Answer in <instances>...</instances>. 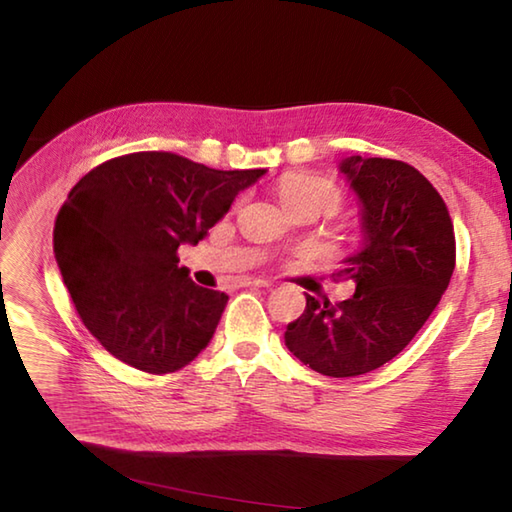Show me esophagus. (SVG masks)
I'll use <instances>...</instances> for the list:
<instances>
[{
    "label": "esophagus",
    "mask_w": 512,
    "mask_h": 512,
    "mask_svg": "<svg viewBox=\"0 0 512 512\" xmlns=\"http://www.w3.org/2000/svg\"><path fill=\"white\" fill-rule=\"evenodd\" d=\"M239 286H244V288H270L273 284H270V281H264V279L248 277V279H242V284H239Z\"/></svg>",
    "instance_id": "34e87169"
}]
</instances>
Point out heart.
<instances>
[{"label":"heart","instance_id":"b5f03b06","mask_svg":"<svg viewBox=\"0 0 512 512\" xmlns=\"http://www.w3.org/2000/svg\"><path fill=\"white\" fill-rule=\"evenodd\" d=\"M275 198L284 213L310 211L314 215L334 213L341 204V191L328 178L317 173H288L275 187Z\"/></svg>","mask_w":512,"mask_h":512}]
</instances>
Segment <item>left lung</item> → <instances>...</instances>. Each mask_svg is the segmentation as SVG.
<instances>
[{
    "label": "left lung",
    "mask_w": 512,
    "mask_h": 512,
    "mask_svg": "<svg viewBox=\"0 0 512 512\" xmlns=\"http://www.w3.org/2000/svg\"><path fill=\"white\" fill-rule=\"evenodd\" d=\"M339 169L363 204V246L334 277L356 292L336 303L306 295L284 339L314 372L347 378L398 356L431 317L453 275L455 233L442 195L407 162L350 156Z\"/></svg>",
    "instance_id": "1"
}]
</instances>
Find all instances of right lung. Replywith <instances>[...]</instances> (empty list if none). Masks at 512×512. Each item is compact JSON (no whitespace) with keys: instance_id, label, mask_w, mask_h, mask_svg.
I'll list each match as a JSON object with an SVG mask.
<instances>
[{"instance_id":"right-lung-1","label":"right lung","mask_w":512,"mask_h":512,"mask_svg":"<svg viewBox=\"0 0 512 512\" xmlns=\"http://www.w3.org/2000/svg\"><path fill=\"white\" fill-rule=\"evenodd\" d=\"M264 173L136 151L74 184L54 222V257L83 325L114 358L169 374L209 345L228 295L193 284L178 246L198 244Z\"/></svg>"}]
</instances>
